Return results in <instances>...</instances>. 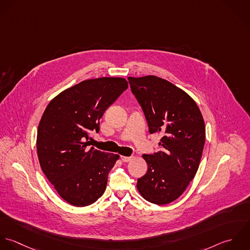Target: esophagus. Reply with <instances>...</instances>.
<instances>
[{
	"mask_svg": "<svg viewBox=\"0 0 250 250\" xmlns=\"http://www.w3.org/2000/svg\"><path fill=\"white\" fill-rule=\"evenodd\" d=\"M121 159L123 162H128L132 159V156H121Z\"/></svg>",
	"mask_w": 250,
	"mask_h": 250,
	"instance_id": "1",
	"label": "esophagus"
}]
</instances>
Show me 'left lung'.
I'll use <instances>...</instances> for the list:
<instances>
[{"label": "left lung", "mask_w": 250, "mask_h": 250, "mask_svg": "<svg viewBox=\"0 0 250 250\" xmlns=\"http://www.w3.org/2000/svg\"><path fill=\"white\" fill-rule=\"evenodd\" d=\"M132 94L144 112L150 134H160V150L143 154L147 173L138 179L144 199L166 205L179 198L193 180L205 145L206 128L196 102L162 78L128 77Z\"/></svg>", "instance_id": "8db88e82"}]
</instances>
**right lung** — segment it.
<instances>
[{"label": "right lung", "instance_id": "1", "mask_svg": "<svg viewBox=\"0 0 250 250\" xmlns=\"http://www.w3.org/2000/svg\"><path fill=\"white\" fill-rule=\"evenodd\" d=\"M127 81L102 77L64 90L47 105L39 125L37 150L42 170L63 200L85 207L102 196L118 154L89 147L105 110L127 89Z\"/></svg>", "mask_w": 250, "mask_h": 250}]
</instances>
